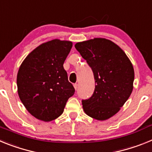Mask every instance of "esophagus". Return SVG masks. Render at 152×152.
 <instances>
[{
    "label": "esophagus",
    "instance_id": "34e87169",
    "mask_svg": "<svg viewBox=\"0 0 152 152\" xmlns=\"http://www.w3.org/2000/svg\"><path fill=\"white\" fill-rule=\"evenodd\" d=\"M74 88H75V89L76 90V91H77V88H78V84H74Z\"/></svg>",
    "mask_w": 152,
    "mask_h": 152
}]
</instances>
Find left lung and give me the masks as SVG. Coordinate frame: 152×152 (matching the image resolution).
<instances>
[{
	"label": "left lung",
	"instance_id": "8db88e82",
	"mask_svg": "<svg viewBox=\"0 0 152 152\" xmlns=\"http://www.w3.org/2000/svg\"><path fill=\"white\" fill-rule=\"evenodd\" d=\"M80 56L92 68L95 90L82 100L88 116L104 121L117 113L133 90V65L124 51L111 40L94 38L75 44Z\"/></svg>",
	"mask_w": 152,
	"mask_h": 152
}]
</instances>
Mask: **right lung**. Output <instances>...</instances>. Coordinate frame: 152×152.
Instances as JSON below:
<instances>
[{"mask_svg":"<svg viewBox=\"0 0 152 152\" xmlns=\"http://www.w3.org/2000/svg\"><path fill=\"white\" fill-rule=\"evenodd\" d=\"M72 42L50 40L33 49L23 61L17 76V92L28 112L44 122L62 114L75 93L63 64Z\"/></svg>","mask_w":152,"mask_h":152,"instance_id":"1","label":"right lung"}]
</instances>
